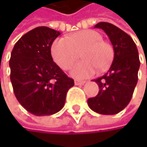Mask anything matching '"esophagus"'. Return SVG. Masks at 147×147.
I'll return each mask as SVG.
<instances>
[{
    "label": "esophagus",
    "instance_id": "1",
    "mask_svg": "<svg viewBox=\"0 0 147 147\" xmlns=\"http://www.w3.org/2000/svg\"><path fill=\"white\" fill-rule=\"evenodd\" d=\"M85 83L84 81H80V80H75V85H83Z\"/></svg>",
    "mask_w": 147,
    "mask_h": 147
}]
</instances>
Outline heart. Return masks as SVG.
<instances>
[{
    "instance_id": "b5f03b06",
    "label": "heart",
    "mask_w": 147,
    "mask_h": 147,
    "mask_svg": "<svg viewBox=\"0 0 147 147\" xmlns=\"http://www.w3.org/2000/svg\"><path fill=\"white\" fill-rule=\"evenodd\" d=\"M102 39V36L95 30L76 32L66 38H59L53 42L51 47L52 57L61 69L66 71L82 51L83 60L74 65L71 75L76 79L89 78L94 76L97 68L105 69L113 56L112 47Z\"/></svg>"
}]
</instances>
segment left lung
<instances>
[{"label": "left lung", "mask_w": 147, "mask_h": 147, "mask_svg": "<svg viewBox=\"0 0 147 147\" xmlns=\"http://www.w3.org/2000/svg\"><path fill=\"white\" fill-rule=\"evenodd\" d=\"M94 27L102 29L109 36L114 59L108 72L94 80L100 91L95 97L88 100V105L97 113L114 115L131 100L140 65L138 49L132 38L114 24L100 22Z\"/></svg>", "instance_id": "8db88e82"}]
</instances>
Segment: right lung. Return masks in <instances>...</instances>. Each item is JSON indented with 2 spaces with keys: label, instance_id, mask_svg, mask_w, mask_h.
Masks as SVG:
<instances>
[{
  "label": "right lung",
  "instance_id": "obj_1",
  "mask_svg": "<svg viewBox=\"0 0 147 147\" xmlns=\"http://www.w3.org/2000/svg\"><path fill=\"white\" fill-rule=\"evenodd\" d=\"M59 31L46 26L24 34L14 45L10 79L19 104L35 116H49L65 105L74 80L53 62L51 47Z\"/></svg>",
  "mask_w": 147,
  "mask_h": 147
}]
</instances>
